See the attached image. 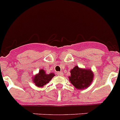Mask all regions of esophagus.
<instances>
[{"mask_svg":"<svg viewBox=\"0 0 120 120\" xmlns=\"http://www.w3.org/2000/svg\"><path fill=\"white\" fill-rule=\"evenodd\" d=\"M57 74H58V75H59V76H62V75H63V72H57Z\"/></svg>","mask_w":120,"mask_h":120,"instance_id":"esophagus-1","label":"esophagus"}]
</instances>
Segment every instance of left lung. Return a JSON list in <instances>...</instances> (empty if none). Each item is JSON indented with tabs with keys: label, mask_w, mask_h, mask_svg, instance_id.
I'll use <instances>...</instances> for the list:
<instances>
[{
	"label": "left lung",
	"mask_w": 120,
	"mask_h": 120,
	"mask_svg": "<svg viewBox=\"0 0 120 120\" xmlns=\"http://www.w3.org/2000/svg\"><path fill=\"white\" fill-rule=\"evenodd\" d=\"M69 80L77 89H83L89 87L93 81V74L91 70L82 69L75 66L71 70Z\"/></svg>",
	"instance_id": "left-lung-1"
}]
</instances>
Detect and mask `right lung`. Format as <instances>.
<instances>
[{
    "label": "right lung",
    "instance_id": "right-lung-1",
    "mask_svg": "<svg viewBox=\"0 0 120 120\" xmlns=\"http://www.w3.org/2000/svg\"><path fill=\"white\" fill-rule=\"evenodd\" d=\"M54 76L55 74L53 73L46 74L43 70H41L39 71L38 74L33 77V82L37 86L43 87L46 83H49V81Z\"/></svg>",
    "mask_w": 120,
    "mask_h": 120
}]
</instances>
